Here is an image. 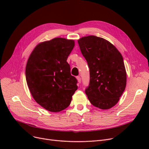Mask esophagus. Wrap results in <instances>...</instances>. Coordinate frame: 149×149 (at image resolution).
I'll return each mask as SVG.
<instances>
[{
	"mask_svg": "<svg viewBox=\"0 0 149 149\" xmlns=\"http://www.w3.org/2000/svg\"><path fill=\"white\" fill-rule=\"evenodd\" d=\"M76 78H77L78 82H79V83H81V77L80 76H77Z\"/></svg>",
	"mask_w": 149,
	"mask_h": 149,
	"instance_id": "34e87169",
	"label": "esophagus"
}]
</instances>
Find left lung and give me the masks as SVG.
<instances>
[{
  "label": "left lung",
  "mask_w": 149,
  "mask_h": 149,
  "mask_svg": "<svg viewBox=\"0 0 149 149\" xmlns=\"http://www.w3.org/2000/svg\"><path fill=\"white\" fill-rule=\"evenodd\" d=\"M78 43L90 71L86 94L93 106L105 110L112 108L126 86L122 55L111 42L95 36L81 37Z\"/></svg>",
  "instance_id": "1"
}]
</instances>
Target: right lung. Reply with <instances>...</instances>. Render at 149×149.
Wrapping results in <instances>:
<instances>
[{
    "label": "right lung",
    "instance_id": "add662e5",
    "mask_svg": "<svg viewBox=\"0 0 149 149\" xmlns=\"http://www.w3.org/2000/svg\"><path fill=\"white\" fill-rule=\"evenodd\" d=\"M75 46L74 40L55 38L38 43L26 66V80L36 102L47 111L58 112L67 108L77 89L66 61Z\"/></svg>",
    "mask_w": 149,
    "mask_h": 149
}]
</instances>
